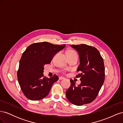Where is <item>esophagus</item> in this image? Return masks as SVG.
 Returning a JSON list of instances; mask_svg holds the SVG:
<instances>
[{"instance_id":"esophagus-1","label":"esophagus","mask_w":123,"mask_h":123,"mask_svg":"<svg viewBox=\"0 0 123 123\" xmlns=\"http://www.w3.org/2000/svg\"><path fill=\"white\" fill-rule=\"evenodd\" d=\"M65 78L63 77H59V80H64Z\"/></svg>"}]
</instances>
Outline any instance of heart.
I'll list each match as a JSON object with an SVG mask.
<instances>
[{"label": "heart", "instance_id": "heart-1", "mask_svg": "<svg viewBox=\"0 0 123 123\" xmlns=\"http://www.w3.org/2000/svg\"><path fill=\"white\" fill-rule=\"evenodd\" d=\"M75 52L73 50H69V51H67V54H71V53H75Z\"/></svg>", "mask_w": 123, "mask_h": 123}]
</instances>
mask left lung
<instances>
[{
  "label": "left lung",
  "instance_id": "8db88e82",
  "mask_svg": "<svg viewBox=\"0 0 123 123\" xmlns=\"http://www.w3.org/2000/svg\"><path fill=\"white\" fill-rule=\"evenodd\" d=\"M71 47L80 56V65L77 71L80 73L76 77L80 78L81 83L76 86L70 80L66 96L70 103L81 106L91 103L98 96L105 80V66L102 56L95 47L85 44H72Z\"/></svg>",
  "mask_w": 123,
  "mask_h": 123
}]
</instances>
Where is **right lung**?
Returning a JSON list of instances; mask_svg holds the SVG:
<instances>
[{
  "instance_id": "right-lung-1",
  "label": "right lung",
  "mask_w": 123,
  "mask_h": 123,
  "mask_svg": "<svg viewBox=\"0 0 123 123\" xmlns=\"http://www.w3.org/2000/svg\"><path fill=\"white\" fill-rule=\"evenodd\" d=\"M65 46L48 42L37 43L31 44L24 51L17 75L21 91L27 98L38 100L49 94L58 77L55 74L50 79L44 76V65L50 63L54 55Z\"/></svg>"
}]
</instances>
